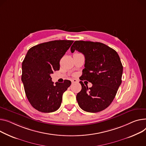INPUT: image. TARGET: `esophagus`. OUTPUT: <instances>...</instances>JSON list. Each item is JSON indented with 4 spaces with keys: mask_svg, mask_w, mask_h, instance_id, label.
<instances>
[{
    "mask_svg": "<svg viewBox=\"0 0 146 146\" xmlns=\"http://www.w3.org/2000/svg\"><path fill=\"white\" fill-rule=\"evenodd\" d=\"M77 82H78V81H77V80H76V79H73L72 80V83H77Z\"/></svg>",
    "mask_w": 146,
    "mask_h": 146,
    "instance_id": "obj_1",
    "label": "esophagus"
}]
</instances>
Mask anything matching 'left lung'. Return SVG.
Returning a JSON list of instances; mask_svg holds the SVG:
<instances>
[{
	"label": "left lung",
	"mask_w": 146,
	"mask_h": 146,
	"mask_svg": "<svg viewBox=\"0 0 146 146\" xmlns=\"http://www.w3.org/2000/svg\"><path fill=\"white\" fill-rule=\"evenodd\" d=\"M83 53L85 68L80 80L92 83L88 89L83 82L81 91L76 99L80 108L85 111L97 113L110 106L121 83L123 65L117 53L112 48L100 42L77 40L71 47Z\"/></svg>",
	"instance_id": "1"
}]
</instances>
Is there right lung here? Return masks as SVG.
<instances>
[{
  "instance_id": "1",
  "label": "right lung",
  "mask_w": 146,
  "mask_h": 146,
  "mask_svg": "<svg viewBox=\"0 0 146 146\" xmlns=\"http://www.w3.org/2000/svg\"><path fill=\"white\" fill-rule=\"evenodd\" d=\"M73 40H53L40 43L29 49L22 62V81L27 98L35 109L51 113L60 108L63 93L70 80L54 83L50 74L60 69V60Z\"/></svg>"
}]
</instances>
